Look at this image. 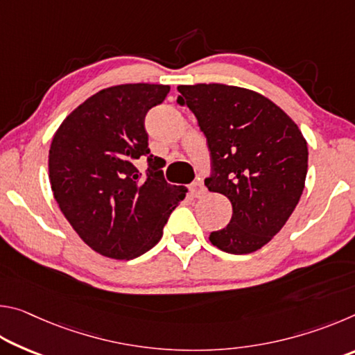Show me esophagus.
<instances>
[{
    "instance_id": "obj_1",
    "label": "esophagus",
    "mask_w": 355,
    "mask_h": 355,
    "mask_svg": "<svg viewBox=\"0 0 355 355\" xmlns=\"http://www.w3.org/2000/svg\"><path fill=\"white\" fill-rule=\"evenodd\" d=\"M205 192H207V188L203 186V182H200V180H197V182L191 184V194L192 197H196V199H200V197L205 196Z\"/></svg>"
}]
</instances>
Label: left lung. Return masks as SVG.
<instances>
[{
	"label": "left lung",
	"instance_id": "obj_1",
	"mask_svg": "<svg viewBox=\"0 0 355 355\" xmlns=\"http://www.w3.org/2000/svg\"><path fill=\"white\" fill-rule=\"evenodd\" d=\"M207 137L205 186L232 202L228 225L209 241L227 254H250L277 235L302 196L309 150L297 125L263 95L225 84L178 86Z\"/></svg>",
	"mask_w": 355,
	"mask_h": 355
}]
</instances>
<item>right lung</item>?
<instances>
[{
    "label": "right lung",
    "mask_w": 355,
    "mask_h": 355,
    "mask_svg": "<svg viewBox=\"0 0 355 355\" xmlns=\"http://www.w3.org/2000/svg\"><path fill=\"white\" fill-rule=\"evenodd\" d=\"M163 84H120L92 95L53 137L48 171L65 219L89 248L116 260L146 254L163 236L183 186L164 178L150 155L146 116L166 100ZM148 158L146 175L134 166Z\"/></svg>",
    "instance_id": "right-lung-1"
}]
</instances>
